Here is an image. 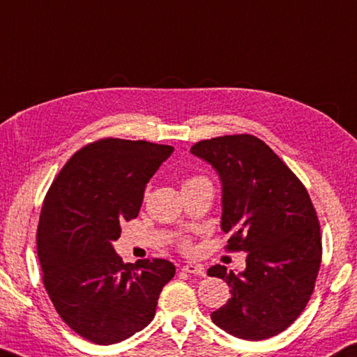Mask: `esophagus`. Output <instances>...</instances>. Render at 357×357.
<instances>
[{"mask_svg":"<svg viewBox=\"0 0 357 357\" xmlns=\"http://www.w3.org/2000/svg\"><path fill=\"white\" fill-rule=\"evenodd\" d=\"M183 271H185V273H189V275H195V276H204L206 275L203 265L192 264V262L183 265Z\"/></svg>","mask_w":357,"mask_h":357,"instance_id":"1","label":"esophagus"}]
</instances>
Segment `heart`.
<instances>
[{"label":"heart","mask_w":357,"mask_h":357,"mask_svg":"<svg viewBox=\"0 0 357 357\" xmlns=\"http://www.w3.org/2000/svg\"><path fill=\"white\" fill-rule=\"evenodd\" d=\"M201 179H203V178H189V179L185 181V183H184V185H183V187H185V185H190V184L197 183V181H201Z\"/></svg>","instance_id":"heart-1"}]
</instances>
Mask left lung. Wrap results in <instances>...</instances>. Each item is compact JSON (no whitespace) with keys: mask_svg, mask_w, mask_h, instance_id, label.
Masks as SVG:
<instances>
[{"mask_svg":"<svg viewBox=\"0 0 357 357\" xmlns=\"http://www.w3.org/2000/svg\"><path fill=\"white\" fill-rule=\"evenodd\" d=\"M193 156L222 183V226L229 250L246 252V268L207 270L231 287L211 314L231 335L264 340L282 333L306 307L321 262L319 218L307 190L268 145L250 134L201 140Z\"/></svg>","mask_w":357,"mask_h":357,"instance_id":"8db88e82","label":"left lung"}]
</instances>
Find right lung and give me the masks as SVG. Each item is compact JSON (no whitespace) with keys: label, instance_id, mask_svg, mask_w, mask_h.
Masks as SVG:
<instances>
[{"label":"right lung","instance_id":"add662e5","mask_svg":"<svg viewBox=\"0 0 357 357\" xmlns=\"http://www.w3.org/2000/svg\"><path fill=\"white\" fill-rule=\"evenodd\" d=\"M173 146L102 139L73 154L45 197L37 229L43 284L67 325L98 345L150 325L162 287L174 276L165 259L125 264L112 242L139 215L146 184Z\"/></svg>","mask_w":357,"mask_h":357}]
</instances>
